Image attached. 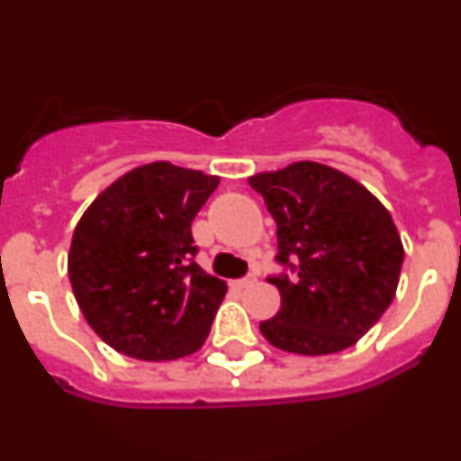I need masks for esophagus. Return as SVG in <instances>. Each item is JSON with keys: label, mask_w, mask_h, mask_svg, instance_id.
<instances>
[{"label": "esophagus", "mask_w": 461, "mask_h": 461, "mask_svg": "<svg viewBox=\"0 0 461 461\" xmlns=\"http://www.w3.org/2000/svg\"><path fill=\"white\" fill-rule=\"evenodd\" d=\"M254 281H256V276H244V279L233 281V286L235 288H249L251 284H254Z\"/></svg>", "instance_id": "esophagus-1"}]
</instances>
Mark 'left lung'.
Here are the masks:
<instances>
[{"label": "left lung", "mask_w": 461, "mask_h": 461, "mask_svg": "<svg viewBox=\"0 0 461 461\" xmlns=\"http://www.w3.org/2000/svg\"><path fill=\"white\" fill-rule=\"evenodd\" d=\"M249 185L276 221V260L295 272L272 279L281 309L260 323L263 337L297 356L353 346L397 293L404 244L390 212L360 182L316 161L256 173Z\"/></svg>", "instance_id": "obj_1"}]
</instances>
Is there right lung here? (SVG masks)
Segmentation results:
<instances>
[{"mask_svg": "<svg viewBox=\"0 0 461 461\" xmlns=\"http://www.w3.org/2000/svg\"><path fill=\"white\" fill-rule=\"evenodd\" d=\"M217 175L170 161L138 166L85 210L68 249V279L89 328L136 360H177L210 335L226 281L195 266L191 221Z\"/></svg>", "mask_w": 461, "mask_h": 461, "instance_id": "1", "label": "right lung"}]
</instances>
